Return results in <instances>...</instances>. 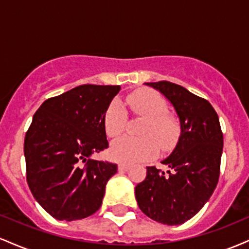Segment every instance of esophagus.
Here are the masks:
<instances>
[{
	"instance_id": "esophagus-1",
	"label": "esophagus",
	"mask_w": 249,
	"mask_h": 249,
	"mask_svg": "<svg viewBox=\"0 0 249 249\" xmlns=\"http://www.w3.org/2000/svg\"><path fill=\"white\" fill-rule=\"evenodd\" d=\"M130 168V165L128 164H119L118 165V170L119 171H127Z\"/></svg>"
}]
</instances>
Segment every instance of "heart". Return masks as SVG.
Listing matches in <instances>:
<instances>
[{
  "label": "heart",
  "instance_id": "b5f03b06",
  "mask_svg": "<svg viewBox=\"0 0 249 249\" xmlns=\"http://www.w3.org/2000/svg\"><path fill=\"white\" fill-rule=\"evenodd\" d=\"M126 103L134 115L146 119L141 131L142 137H124L113 142L108 150L111 159L130 164L148 160L158 153L157 141L164 150L176 144L180 136L179 119L167 112V102L160 93L146 88L138 89L127 97ZM125 125L126 112L121 103L113 102L105 113V132L111 138H117L124 132Z\"/></svg>",
  "mask_w": 249,
  "mask_h": 249
}]
</instances>
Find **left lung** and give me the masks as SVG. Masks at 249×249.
<instances>
[{
    "instance_id": "left-lung-1",
    "label": "left lung",
    "mask_w": 249,
    "mask_h": 249,
    "mask_svg": "<svg viewBox=\"0 0 249 249\" xmlns=\"http://www.w3.org/2000/svg\"><path fill=\"white\" fill-rule=\"evenodd\" d=\"M173 105L180 136L172 153L161 164L167 174L147 167L146 178L136 186L142 212L164 225H181L193 218L210 200L220 174L222 138L219 117L210 102L187 89L161 81L145 83Z\"/></svg>"
}]
</instances>
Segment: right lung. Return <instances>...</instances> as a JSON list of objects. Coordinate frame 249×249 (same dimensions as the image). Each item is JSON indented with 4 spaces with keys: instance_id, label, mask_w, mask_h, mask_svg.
I'll list each match as a JSON object with an SVG mask.
<instances>
[{
    "instance_id": "1",
    "label": "right lung",
    "mask_w": 249,
    "mask_h": 249,
    "mask_svg": "<svg viewBox=\"0 0 249 249\" xmlns=\"http://www.w3.org/2000/svg\"><path fill=\"white\" fill-rule=\"evenodd\" d=\"M119 85H79L47 99L25 134L27 181L57 220L84 219L102 206L117 165L90 157L108 147L104 118Z\"/></svg>"
}]
</instances>
